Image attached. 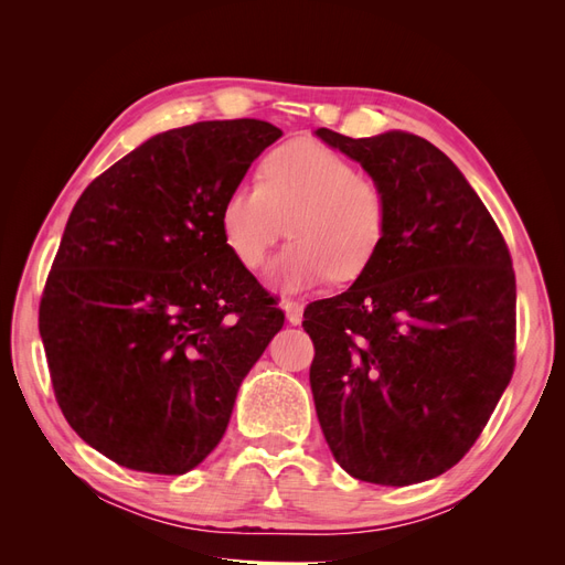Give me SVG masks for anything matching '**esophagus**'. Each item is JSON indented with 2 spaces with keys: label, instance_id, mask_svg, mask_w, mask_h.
I'll return each mask as SVG.
<instances>
[{
  "label": "esophagus",
  "instance_id": "obj_1",
  "mask_svg": "<svg viewBox=\"0 0 565 565\" xmlns=\"http://www.w3.org/2000/svg\"><path fill=\"white\" fill-rule=\"evenodd\" d=\"M285 311H287V320L292 324H299L303 320V306L299 301H282Z\"/></svg>",
  "mask_w": 565,
  "mask_h": 565
}]
</instances>
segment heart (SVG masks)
<instances>
[{
    "instance_id": "b5f03b06",
    "label": "heart",
    "mask_w": 565,
    "mask_h": 565,
    "mask_svg": "<svg viewBox=\"0 0 565 565\" xmlns=\"http://www.w3.org/2000/svg\"><path fill=\"white\" fill-rule=\"evenodd\" d=\"M218 226L231 254L249 270L266 264L285 233L292 235L273 264V280L285 289L328 276L353 280L384 245L388 198L337 150L292 141L264 158L259 183L231 188L221 202Z\"/></svg>"
}]
</instances>
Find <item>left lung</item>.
<instances>
[{"mask_svg":"<svg viewBox=\"0 0 565 565\" xmlns=\"http://www.w3.org/2000/svg\"><path fill=\"white\" fill-rule=\"evenodd\" d=\"M316 134L388 198L377 259L347 292L303 309L320 429L358 481H429L471 450L514 374L511 254L481 198L422 136Z\"/></svg>","mask_w":565,"mask_h":565,"instance_id":"obj_1","label":"left lung"}]
</instances>
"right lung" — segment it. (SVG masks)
<instances>
[{"label": "right lung", "instance_id": "right-lung-1", "mask_svg": "<svg viewBox=\"0 0 565 565\" xmlns=\"http://www.w3.org/2000/svg\"><path fill=\"white\" fill-rule=\"evenodd\" d=\"M282 131L214 119L152 136L67 218L40 301L51 386L77 436L181 476L224 438L285 311L221 237L218 210Z\"/></svg>", "mask_w": 565, "mask_h": 565}]
</instances>
